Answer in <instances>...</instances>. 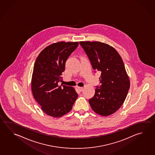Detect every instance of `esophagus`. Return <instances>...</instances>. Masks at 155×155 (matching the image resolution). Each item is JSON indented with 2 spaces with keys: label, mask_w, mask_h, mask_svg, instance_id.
Instances as JSON below:
<instances>
[{
  "label": "esophagus",
  "mask_w": 155,
  "mask_h": 155,
  "mask_svg": "<svg viewBox=\"0 0 155 155\" xmlns=\"http://www.w3.org/2000/svg\"><path fill=\"white\" fill-rule=\"evenodd\" d=\"M78 88L79 91H81V92L83 90H84V87H78Z\"/></svg>",
  "instance_id": "obj_1"
}]
</instances>
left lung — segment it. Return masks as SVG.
<instances>
[{
	"label": "left lung",
	"instance_id": "obj_1",
	"mask_svg": "<svg viewBox=\"0 0 155 155\" xmlns=\"http://www.w3.org/2000/svg\"><path fill=\"white\" fill-rule=\"evenodd\" d=\"M93 69L101 71L95 94L89 99L95 113L103 116L115 113L121 107L130 89L129 77L121 56L114 48L99 41H80Z\"/></svg>",
	"mask_w": 155,
	"mask_h": 155
}]
</instances>
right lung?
<instances>
[{"instance_id":"add662e5","label":"right lung","mask_w":155,"mask_h":155,"mask_svg":"<svg viewBox=\"0 0 155 155\" xmlns=\"http://www.w3.org/2000/svg\"><path fill=\"white\" fill-rule=\"evenodd\" d=\"M78 45V42L54 43L45 48L35 62L31 91L48 115L60 117L70 112L78 97L73 87L58 84L62 81L65 62Z\"/></svg>"}]
</instances>
